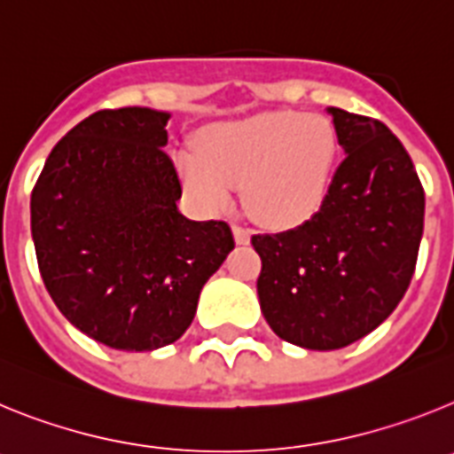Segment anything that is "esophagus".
Masks as SVG:
<instances>
[{
    "instance_id": "obj_1",
    "label": "esophagus",
    "mask_w": 454,
    "mask_h": 454,
    "mask_svg": "<svg viewBox=\"0 0 454 454\" xmlns=\"http://www.w3.org/2000/svg\"><path fill=\"white\" fill-rule=\"evenodd\" d=\"M234 239L236 243H240V246H246V243H250V230H247L246 224L243 223H234Z\"/></svg>"
}]
</instances>
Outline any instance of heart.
I'll list each match as a JSON object with an SVG mask.
<instances>
[{
  "instance_id": "b5f03b06",
  "label": "heart",
  "mask_w": 454,
  "mask_h": 454,
  "mask_svg": "<svg viewBox=\"0 0 454 454\" xmlns=\"http://www.w3.org/2000/svg\"><path fill=\"white\" fill-rule=\"evenodd\" d=\"M336 161V131L323 115L262 114L223 124L202 156L182 154L184 177L207 207H224L246 184L247 208L275 224L302 223L323 202Z\"/></svg>"
}]
</instances>
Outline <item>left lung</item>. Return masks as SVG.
<instances>
[{
    "mask_svg": "<svg viewBox=\"0 0 454 454\" xmlns=\"http://www.w3.org/2000/svg\"><path fill=\"white\" fill-rule=\"evenodd\" d=\"M330 114L346 156L320 208L295 230L252 236L263 318L307 350H339L384 323L407 293L423 236V184L403 143L380 120Z\"/></svg>",
    "mask_w": 454,
    "mask_h": 454,
    "instance_id": "8db88e82",
    "label": "left lung"
}]
</instances>
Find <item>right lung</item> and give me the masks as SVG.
Returning <instances> with one entry per match:
<instances>
[{"label":"right lung","mask_w":454,"mask_h":454,"mask_svg":"<svg viewBox=\"0 0 454 454\" xmlns=\"http://www.w3.org/2000/svg\"><path fill=\"white\" fill-rule=\"evenodd\" d=\"M168 118L140 106L88 115L56 143L31 191V236L51 300L115 350L175 343L234 250L224 220L179 214Z\"/></svg>","instance_id":"obj_1"}]
</instances>
